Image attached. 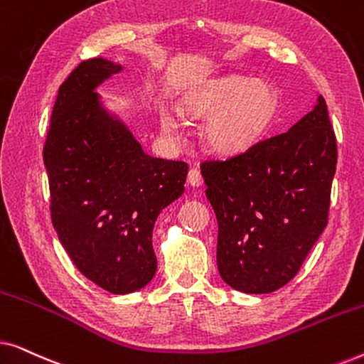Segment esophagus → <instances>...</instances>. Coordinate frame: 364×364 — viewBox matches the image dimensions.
I'll return each instance as SVG.
<instances>
[{
	"instance_id": "esophagus-1",
	"label": "esophagus",
	"mask_w": 364,
	"mask_h": 364,
	"mask_svg": "<svg viewBox=\"0 0 364 364\" xmlns=\"http://www.w3.org/2000/svg\"><path fill=\"white\" fill-rule=\"evenodd\" d=\"M187 182L191 183L192 187H198V186H202L203 178H202V173H200V171H198V168H191V171H188Z\"/></svg>"
}]
</instances>
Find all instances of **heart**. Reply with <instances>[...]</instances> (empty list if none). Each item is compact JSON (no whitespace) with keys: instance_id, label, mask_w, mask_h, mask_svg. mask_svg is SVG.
Wrapping results in <instances>:
<instances>
[{"instance_id":"b5f03b06","label":"heart","mask_w":364,"mask_h":364,"mask_svg":"<svg viewBox=\"0 0 364 364\" xmlns=\"http://www.w3.org/2000/svg\"><path fill=\"white\" fill-rule=\"evenodd\" d=\"M277 109L273 89L262 81L227 76L208 82L182 102V112L192 117H207L203 137L218 154H238L255 144ZM164 129L176 134V124L164 119Z\"/></svg>"}]
</instances>
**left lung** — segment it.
<instances>
[{
	"label": "left lung",
	"instance_id": "1",
	"mask_svg": "<svg viewBox=\"0 0 364 364\" xmlns=\"http://www.w3.org/2000/svg\"><path fill=\"white\" fill-rule=\"evenodd\" d=\"M336 137L321 96L287 132L200 171L217 215V267L243 293H270L296 275L328 223Z\"/></svg>",
	"mask_w": 364,
	"mask_h": 364
}]
</instances>
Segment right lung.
<instances>
[{
	"mask_svg": "<svg viewBox=\"0 0 364 364\" xmlns=\"http://www.w3.org/2000/svg\"><path fill=\"white\" fill-rule=\"evenodd\" d=\"M121 66L82 61L59 86L43 149L59 242L84 277L114 295L146 287L157 270L152 230L182 196L188 166L144 154L94 92Z\"/></svg>",
	"mask_w": 364,
	"mask_h": 364,
	"instance_id": "add662e5",
	"label": "right lung"
}]
</instances>
